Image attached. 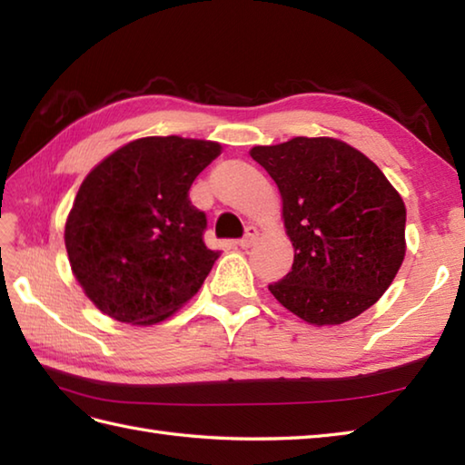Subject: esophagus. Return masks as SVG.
Wrapping results in <instances>:
<instances>
[{"instance_id": "obj_1", "label": "esophagus", "mask_w": 465, "mask_h": 465, "mask_svg": "<svg viewBox=\"0 0 465 465\" xmlns=\"http://www.w3.org/2000/svg\"><path fill=\"white\" fill-rule=\"evenodd\" d=\"M258 235H260V232L255 230L253 225H250L248 230H245V235H243V238L240 240V245H242V248H252V245L255 243V240H258Z\"/></svg>"}]
</instances>
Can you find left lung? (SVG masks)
<instances>
[{
    "mask_svg": "<svg viewBox=\"0 0 465 465\" xmlns=\"http://www.w3.org/2000/svg\"><path fill=\"white\" fill-rule=\"evenodd\" d=\"M250 155L278 183L293 265L268 288L313 325L353 320L390 288L406 255V205L388 177L333 137L255 145Z\"/></svg>",
    "mask_w": 465,
    "mask_h": 465,
    "instance_id": "8db88e82",
    "label": "left lung"
}]
</instances>
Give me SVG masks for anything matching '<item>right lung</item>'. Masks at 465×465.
<instances>
[{"mask_svg": "<svg viewBox=\"0 0 465 465\" xmlns=\"http://www.w3.org/2000/svg\"><path fill=\"white\" fill-rule=\"evenodd\" d=\"M220 153L215 142L142 137L87 173L67 215L65 250L97 310L152 325L202 288L220 253L203 243L205 213L187 192Z\"/></svg>", "mask_w": 465, "mask_h": 465, "instance_id": "right-lung-1", "label": "right lung"}]
</instances>
